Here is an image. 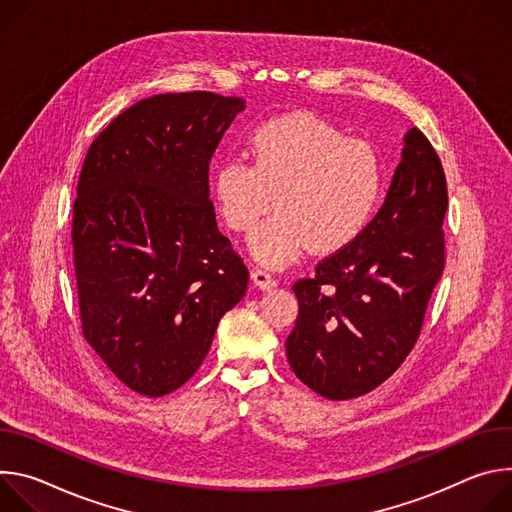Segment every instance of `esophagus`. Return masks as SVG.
Segmentation results:
<instances>
[{
	"label": "esophagus",
	"mask_w": 512,
	"mask_h": 512,
	"mask_svg": "<svg viewBox=\"0 0 512 512\" xmlns=\"http://www.w3.org/2000/svg\"><path fill=\"white\" fill-rule=\"evenodd\" d=\"M252 282L258 289L264 291V289H272L276 285V278L264 268H254L252 270Z\"/></svg>",
	"instance_id": "34e87169"
}]
</instances>
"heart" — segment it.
Wrapping results in <instances>:
<instances>
[{
  "instance_id": "obj_1",
  "label": "heart",
  "mask_w": 512,
  "mask_h": 512,
  "mask_svg": "<svg viewBox=\"0 0 512 512\" xmlns=\"http://www.w3.org/2000/svg\"><path fill=\"white\" fill-rule=\"evenodd\" d=\"M254 164L223 158L213 191L225 223L252 232V256L266 266H287L309 246L333 254L356 242L370 223L380 191V164L370 146L348 138L313 113H289L250 136Z\"/></svg>"
}]
</instances>
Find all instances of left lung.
Listing matches in <instances>:
<instances>
[{
  "instance_id": "left-lung-1",
  "label": "left lung",
  "mask_w": 512,
  "mask_h": 512,
  "mask_svg": "<svg viewBox=\"0 0 512 512\" xmlns=\"http://www.w3.org/2000/svg\"><path fill=\"white\" fill-rule=\"evenodd\" d=\"M447 183L419 128L405 136L384 205L362 236L293 285L287 358L311 390L348 401L374 390L415 348L445 266Z\"/></svg>"
}]
</instances>
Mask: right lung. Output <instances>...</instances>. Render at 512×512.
Returning <instances> with one entry per match:
<instances>
[{"mask_svg": "<svg viewBox=\"0 0 512 512\" xmlns=\"http://www.w3.org/2000/svg\"><path fill=\"white\" fill-rule=\"evenodd\" d=\"M240 97L164 93L89 146L73 205L81 327L128 388L162 396L203 364L248 268L215 221L209 162Z\"/></svg>", "mask_w": 512, "mask_h": 512, "instance_id": "right-lung-1", "label": "right lung"}]
</instances>
